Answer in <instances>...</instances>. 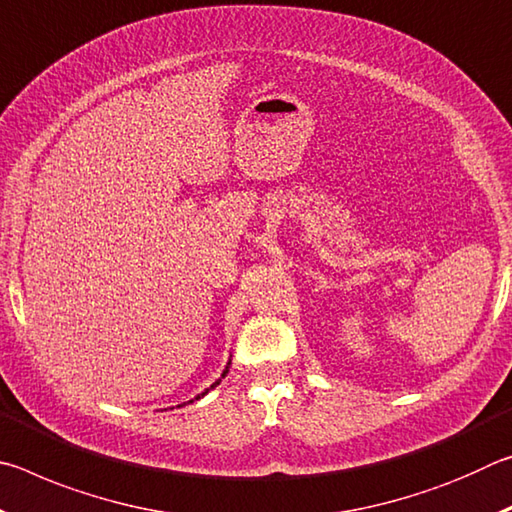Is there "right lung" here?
<instances>
[{
    "label": "right lung",
    "instance_id": "add662e5",
    "mask_svg": "<svg viewBox=\"0 0 512 512\" xmlns=\"http://www.w3.org/2000/svg\"><path fill=\"white\" fill-rule=\"evenodd\" d=\"M230 363H232V361L228 359V363H225V368H223V372H221V377H219V379H216V381H214V384H212L210 388H205V391H203V393H198V395L194 397V400H201V397H205L207 393H210V391H212V388H216V386H219V384H221V379H223L225 375H228V370H230ZM194 400H189V402H194ZM178 406H183V404H178Z\"/></svg>",
    "mask_w": 512,
    "mask_h": 512
}]
</instances>
